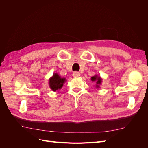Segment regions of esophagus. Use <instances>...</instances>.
Wrapping results in <instances>:
<instances>
[{
  "label": "esophagus",
  "mask_w": 148,
  "mask_h": 148,
  "mask_svg": "<svg viewBox=\"0 0 148 148\" xmlns=\"http://www.w3.org/2000/svg\"><path fill=\"white\" fill-rule=\"evenodd\" d=\"M73 77H78L80 76V73H79V72H78V71H74L73 73Z\"/></svg>",
  "instance_id": "obj_1"
}]
</instances>
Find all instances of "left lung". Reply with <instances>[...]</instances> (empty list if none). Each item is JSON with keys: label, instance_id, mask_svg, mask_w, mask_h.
I'll return each mask as SVG.
<instances>
[{"label": "left lung", "instance_id": "left-lung-1", "mask_svg": "<svg viewBox=\"0 0 148 148\" xmlns=\"http://www.w3.org/2000/svg\"><path fill=\"white\" fill-rule=\"evenodd\" d=\"M91 80H92V81H97V82H96L97 84H96V86L97 88L99 87V85L101 83V81H102V79L100 77H97V76H95V77H91Z\"/></svg>", "mask_w": 148, "mask_h": 148}]
</instances>
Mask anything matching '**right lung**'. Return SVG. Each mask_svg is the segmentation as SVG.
Returning <instances> with one entry per match:
<instances>
[{
	"label": "right lung",
	"mask_w": 148,
	"mask_h": 148,
	"mask_svg": "<svg viewBox=\"0 0 148 148\" xmlns=\"http://www.w3.org/2000/svg\"><path fill=\"white\" fill-rule=\"evenodd\" d=\"M65 82V78H61L58 74L54 73L53 77L49 79V85H50V88L52 89V90L56 91L62 88Z\"/></svg>",
	"instance_id": "1"
}]
</instances>
